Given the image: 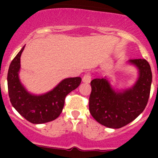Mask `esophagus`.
<instances>
[{"instance_id": "obj_1", "label": "esophagus", "mask_w": 158, "mask_h": 158, "mask_svg": "<svg viewBox=\"0 0 158 158\" xmlns=\"http://www.w3.org/2000/svg\"><path fill=\"white\" fill-rule=\"evenodd\" d=\"M82 81L85 83H89L91 81V74L90 73H86L84 75L83 78H82Z\"/></svg>"}]
</instances>
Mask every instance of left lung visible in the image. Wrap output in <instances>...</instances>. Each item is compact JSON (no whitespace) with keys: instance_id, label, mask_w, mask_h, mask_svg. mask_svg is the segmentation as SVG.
<instances>
[{"instance_id":"1","label":"left lung","mask_w":158,"mask_h":158,"mask_svg":"<svg viewBox=\"0 0 158 158\" xmlns=\"http://www.w3.org/2000/svg\"><path fill=\"white\" fill-rule=\"evenodd\" d=\"M139 69V77L132 88L115 92L106 77L91 81L89 111L99 123L118 129L135 120L144 111L150 97L151 68L146 59H131Z\"/></svg>"}]
</instances>
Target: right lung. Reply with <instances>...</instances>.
<instances>
[{"label": "right lung", "instance_id": "right-lung-1", "mask_svg": "<svg viewBox=\"0 0 158 158\" xmlns=\"http://www.w3.org/2000/svg\"><path fill=\"white\" fill-rule=\"evenodd\" d=\"M25 46L13 58L8 72V96L12 105L18 112L31 123L51 122L62 113L65 96L76 89L81 81L80 77L65 78L53 90L43 95L31 94L19 79L20 56Z\"/></svg>", "mask_w": 158, "mask_h": 158}]
</instances>
